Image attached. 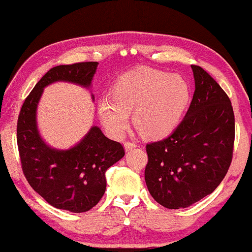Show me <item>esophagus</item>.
<instances>
[{"instance_id":"esophagus-1","label":"esophagus","mask_w":252,"mask_h":252,"mask_svg":"<svg viewBox=\"0 0 252 252\" xmlns=\"http://www.w3.org/2000/svg\"><path fill=\"white\" fill-rule=\"evenodd\" d=\"M124 146H125L126 151H128L134 149V148H136L137 144L135 142H130V141H125V142H124Z\"/></svg>"}]
</instances>
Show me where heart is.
Listing matches in <instances>:
<instances>
[{
  "mask_svg": "<svg viewBox=\"0 0 252 252\" xmlns=\"http://www.w3.org/2000/svg\"><path fill=\"white\" fill-rule=\"evenodd\" d=\"M190 101V87L180 75L151 67L128 72L117 81L113 96L98 101V116L106 129L120 136L128 126L129 112L141 134L150 139L172 132Z\"/></svg>",
  "mask_w": 252,
  "mask_h": 252,
  "instance_id": "b5f03b06",
  "label": "heart"
}]
</instances>
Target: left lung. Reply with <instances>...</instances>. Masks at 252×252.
<instances>
[{
    "label": "left lung",
    "mask_w": 252,
    "mask_h": 252,
    "mask_svg": "<svg viewBox=\"0 0 252 252\" xmlns=\"http://www.w3.org/2000/svg\"><path fill=\"white\" fill-rule=\"evenodd\" d=\"M195 92L171 135L148 143L144 179L155 201L181 209L211 194L232 163L235 118L230 99L205 70L191 65Z\"/></svg>",
    "instance_id": "left-lung-1"
}]
</instances>
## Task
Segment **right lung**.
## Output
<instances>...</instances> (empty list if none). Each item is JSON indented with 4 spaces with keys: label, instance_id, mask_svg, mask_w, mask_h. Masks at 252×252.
Segmentation results:
<instances>
[{
    "label": "right lung",
    "instance_id": "add662e5",
    "mask_svg": "<svg viewBox=\"0 0 252 252\" xmlns=\"http://www.w3.org/2000/svg\"><path fill=\"white\" fill-rule=\"evenodd\" d=\"M97 62L58 65L50 68L25 98L17 123V144L22 170L34 190L54 208L80 213L97 204L106 188L105 172L122 159V143L92 127L70 150H55L41 140L35 113L43 88L54 81L91 85Z\"/></svg>",
    "mask_w": 252,
    "mask_h": 252
}]
</instances>
